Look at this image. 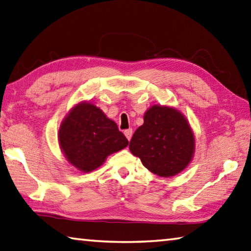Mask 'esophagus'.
<instances>
[{"instance_id":"esophagus-1","label":"esophagus","mask_w":251,"mask_h":251,"mask_svg":"<svg viewBox=\"0 0 251 251\" xmlns=\"http://www.w3.org/2000/svg\"><path fill=\"white\" fill-rule=\"evenodd\" d=\"M132 133H133V131H132V129H127V130H126L125 131V135H126V138L127 139V140H131V138H132Z\"/></svg>"}]
</instances>
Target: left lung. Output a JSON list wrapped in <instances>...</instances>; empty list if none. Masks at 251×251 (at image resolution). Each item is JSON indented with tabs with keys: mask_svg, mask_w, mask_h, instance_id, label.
Returning a JSON list of instances; mask_svg holds the SVG:
<instances>
[{
	"mask_svg": "<svg viewBox=\"0 0 251 251\" xmlns=\"http://www.w3.org/2000/svg\"><path fill=\"white\" fill-rule=\"evenodd\" d=\"M129 149L150 172L173 177L191 162L195 135L180 111L154 105L144 113V124L134 132Z\"/></svg>",
	"mask_w": 251,
	"mask_h": 251,
	"instance_id": "left-lung-1",
	"label": "left lung"
}]
</instances>
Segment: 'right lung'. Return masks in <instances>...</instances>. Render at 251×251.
Instances as JSON below:
<instances>
[{"label": "right lung", "mask_w": 251, "mask_h": 251, "mask_svg": "<svg viewBox=\"0 0 251 251\" xmlns=\"http://www.w3.org/2000/svg\"><path fill=\"white\" fill-rule=\"evenodd\" d=\"M58 138L68 162L83 173L101 166L108 156L129 144L116 122L87 101L70 110L60 126Z\"/></svg>", "instance_id": "add662e5"}]
</instances>
